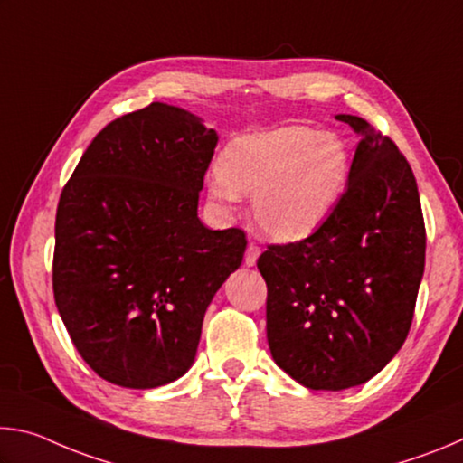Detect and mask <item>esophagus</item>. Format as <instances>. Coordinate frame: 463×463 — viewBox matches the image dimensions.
<instances>
[{
    "instance_id": "obj_1",
    "label": "esophagus",
    "mask_w": 463,
    "mask_h": 463,
    "mask_svg": "<svg viewBox=\"0 0 463 463\" xmlns=\"http://www.w3.org/2000/svg\"><path fill=\"white\" fill-rule=\"evenodd\" d=\"M260 255H261V249L257 247L255 242H249L247 250H245V265H247V268H253L257 260H260Z\"/></svg>"
}]
</instances>
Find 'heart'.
<instances>
[{
  "label": "heart",
  "mask_w": 463,
  "mask_h": 463,
  "mask_svg": "<svg viewBox=\"0 0 463 463\" xmlns=\"http://www.w3.org/2000/svg\"><path fill=\"white\" fill-rule=\"evenodd\" d=\"M349 175L351 156L339 137L284 127L226 145L208 194L224 213H232L241 194H253L255 229L273 242H296L335 213Z\"/></svg>",
  "instance_id": "b5f03b06"
}]
</instances>
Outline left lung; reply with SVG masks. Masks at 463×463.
<instances>
[{"label": "left lung", "instance_id": "1", "mask_svg": "<svg viewBox=\"0 0 463 463\" xmlns=\"http://www.w3.org/2000/svg\"><path fill=\"white\" fill-rule=\"evenodd\" d=\"M335 118L362 137L339 206L310 237L269 245L257 261L273 362L310 390L354 388L388 365L411 331L425 271L409 161L359 116Z\"/></svg>", "mask_w": 463, "mask_h": 463}]
</instances>
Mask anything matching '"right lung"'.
Instances as JSON below:
<instances>
[{
    "mask_svg": "<svg viewBox=\"0 0 463 463\" xmlns=\"http://www.w3.org/2000/svg\"><path fill=\"white\" fill-rule=\"evenodd\" d=\"M216 130L153 101L91 140L61 194L52 289L69 336L99 378L165 386L190 370L214 294L247 249L198 218Z\"/></svg>",
    "mask_w": 463,
    "mask_h": 463,
    "instance_id": "1",
    "label": "right lung"
}]
</instances>
